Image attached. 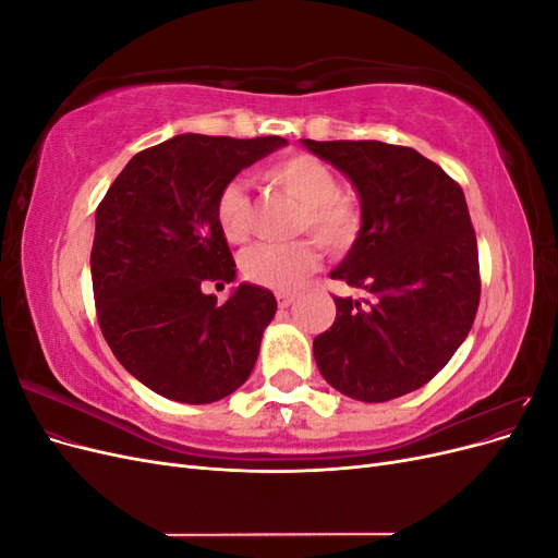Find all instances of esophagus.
<instances>
[{"label": "esophagus", "instance_id": "34e87169", "mask_svg": "<svg viewBox=\"0 0 558 558\" xmlns=\"http://www.w3.org/2000/svg\"><path fill=\"white\" fill-rule=\"evenodd\" d=\"M277 302H279V307L281 310H286V307H291L293 302H295V295L293 293H279L277 295Z\"/></svg>", "mask_w": 558, "mask_h": 558}]
</instances>
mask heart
Masks as SVG:
<instances>
[{"mask_svg": "<svg viewBox=\"0 0 558 558\" xmlns=\"http://www.w3.org/2000/svg\"><path fill=\"white\" fill-rule=\"evenodd\" d=\"M260 179L298 202L295 232H310L328 251H344L361 228L359 209L340 195V179L332 167L310 154H293L265 165ZM214 218L223 238L244 242L251 228V197L242 183H226L216 195ZM318 267V251L310 240L272 244L265 242L242 256L248 281L269 291H295Z\"/></svg>", "mask_w": 558, "mask_h": 558, "instance_id": "heart-1", "label": "heart"}]
</instances>
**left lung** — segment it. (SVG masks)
Instances as JSON below:
<instances>
[{
    "label": "left lung",
    "instance_id": "8db88e82",
    "mask_svg": "<svg viewBox=\"0 0 558 558\" xmlns=\"http://www.w3.org/2000/svg\"><path fill=\"white\" fill-rule=\"evenodd\" d=\"M361 197V230L330 277L367 300L337 298L314 359L337 391L386 402L428 384L463 344L480 305L477 238L465 195L410 146L300 140Z\"/></svg>",
    "mask_w": 558,
    "mask_h": 558
}]
</instances>
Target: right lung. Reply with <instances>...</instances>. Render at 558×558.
Masks as SVG:
<instances>
[{
    "label": "right lung",
    "instance_id": "1",
    "mask_svg": "<svg viewBox=\"0 0 558 558\" xmlns=\"http://www.w3.org/2000/svg\"><path fill=\"white\" fill-rule=\"evenodd\" d=\"M286 144L177 134L140 150L99 202L90 253L99 328L118 363L162 398L216 402L256 365L275 295L244 281L221 305L202 286L234 279L214 218L218 191Z\"/></svg>",
    "mask_w": 558,
    "mask_h": 558
}]
</instances>
